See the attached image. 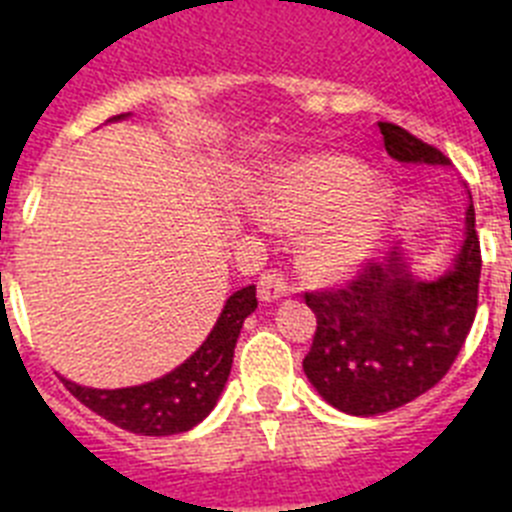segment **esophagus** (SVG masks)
<instances>
[{
  "label": "esophagus",
  "instance_id": "obj_1",
  "mask_svg": "<svg viewBox=\"0 0 512 512\" xmlns=\"http://www.w3.org/2000/svg\"><path fill=\"white\" fill-rule=\"evenodd\" d=\"M289 295V284L287 279L279 274V271H264L259 279V297L264 302H274L279 297H287Z\"/></svg>",
  "mask_w": 512,
  "mask_h": 512
}]
</instances>
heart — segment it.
Returning a JSON list of instances; mask_svg holds the SVG:
<instances>
[{
	"label": "heart",
	"instance_id": "1",
	"mask_svg": "<svg viewBox=\"0 0 512 512\" xmlns=\"http://www.w3.org/2000/svg\"><path fill=\"white\" fill-rule=\"evenodd\" d=\"M271 228L300 230L302 266L312 277H343L364 264L382 241L392 192L369 179L356 158L312 156L271 176L256 202Z\"/></svg>",
	"mask_w": 512,
	"mask_h": 512
}]
</instances>
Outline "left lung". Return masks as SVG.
Instances as JSON below:
<instances>
[{"label":"left lung","instance_id":"8db88e82","mask_svg":"<svg viewBox=\"0 0 512 512\" xmlns=\"http://www.w3.org/2000/svg\"><path fill=\"white\" fill-rule=\"evenodd\" d=\"M384 151L400 164L449 166V158L400 125L379 122ZM472 200V197H469ZM482 253L467 210V235L443 277L420 282L392 248L364 264L341 289L305 292L315 338L302 369L325 402L348 415L390 413L428 392L449 372L477 315Z\"/></svg>","mask_w":512,"mask_h":512}]
</instances>
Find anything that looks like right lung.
<instances>
[{
    "instance_id": "1",
    "label": "right lung",
    "mask_w": 512,
    "mask_h": 512,
    "mask_svg": "<svg viewBox=\"0 0 512 512\" xmlns=\"http://www.w3.org/2000/svg\"><path fill=\"white\" fill-rule=\"evenodd\" d=\"M117 115L115 120H120ZM256 287L238 289L225 302L215 328L197 351L161 379L122 387V390H92L63 379L66 390L87 405L92 413L115 423L117 428L138 436H174L205 420L217 405V397L228 382L233 366L235 341L241 336L243 320L256 310Z\"/></svg>"
}]
</instances>
